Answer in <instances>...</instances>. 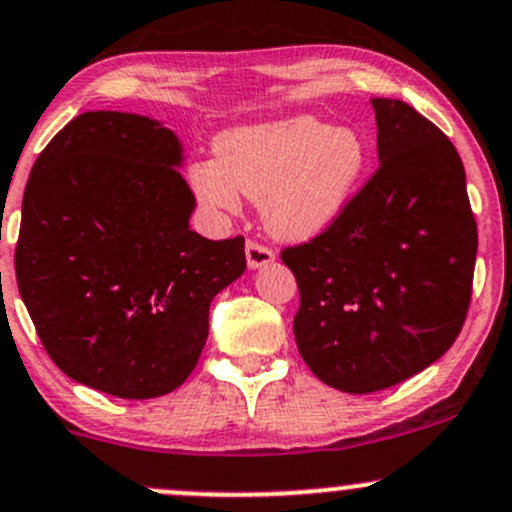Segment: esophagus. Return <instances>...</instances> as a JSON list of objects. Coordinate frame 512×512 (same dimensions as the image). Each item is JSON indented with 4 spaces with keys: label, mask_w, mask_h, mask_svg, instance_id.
Segmentation results:
<instances>
[{
    "label": "esophagus",
    "mask_w": 512,
    "mask_h": 512,
    "mask_svg": "<svg viewBox=\"0 0 512 512\" xmlns=\"http://www.w3.org/2000/svg\"><path fill=\"white\" fill-rule=\"evenodd\" d=\"M245 255H247V265H250L252 270H257V267H265V265H270V262H274V252L270 250V247L262 245V242H257V240H247Z\"/></svg>",
    "instance_id": "1"
}]
</instances>
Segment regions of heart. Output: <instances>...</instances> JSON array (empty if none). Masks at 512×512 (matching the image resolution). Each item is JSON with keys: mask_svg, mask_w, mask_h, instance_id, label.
<instances>
[{"mask_svg": "<svg viewBox=\"0 0 512 512\" xmlns=\"http://www.w3.org/2000/svg\"><path fill=\"white\" fill-rule=\"evenodd\" d=\"M365 159L358 132L301 115L220 134L215 161H196L188 179L208 206L233 213L242 193L260 201L272 235L306 240L343 213Z\"/></svg>", "mask_w": 512, "mask_h": 512, "instance_id": "1", "label": "heart"}]
</instances>
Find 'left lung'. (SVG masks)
I'll return each mask as SVG.
<instances>
[{
    "mask_svg": "<svg viewBox=\"0 0 512 512\" xmlns=\"http://www.w3.org/2000/svg\"><path fill=\"white\" fill-rule=\"evenodd\" d=\"M380 166L309 242L284 247L311 373L351 395L392 387L451 348L471 304L478 230L459 152L402 100H370Z\"/></svg>",
    "mask_w": 512,
    "mask_h": 512,
    "instance_id": "obj_1",
    "label": "left lung"
}]
</instances>
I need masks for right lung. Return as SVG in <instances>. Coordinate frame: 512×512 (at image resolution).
Returning <instances> with one entry per match:
<instances>
[{
    "instance_id": "1",
    "label": "right lung",
    "mask_w": 512,
    "mask_h": 512,
    "mask_svg": "<svg viewBox=\"0 0 512 512\" xmlns=\"http://www.w3.org/2000/svg\"><path fill=\"white\" fill-rule=\"evenodd\" d=\"M181 144L157 120L83 112L48 142L21 203L19 294L53 363L122 400L176 390L208 309L245 272V238L188 228Z\"/></svg>"
}]
</instances>
